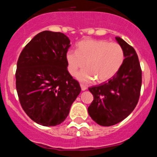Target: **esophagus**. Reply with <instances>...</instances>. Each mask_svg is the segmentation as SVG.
Returning <instances> with one entry per match:
<instances>
[{
	"mask_svg": "<svg viewBox=\"0 0 157 157\" xmlns=\"http://www.w3.org/2000/svg\"><path fill=\"white\" fill-rule=\"evenodd\" d=\"M80 87H81L82 91H85V90H86V89H87V87L85 85H83V84H80Z\"/></svg>",
	"mask_w": 157,
	"mask_h": 157,
	"instance_id": "esophagus-1",
	"label": "esophagus"
}]
</instances>
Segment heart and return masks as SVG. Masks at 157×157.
<instances>
[{"label": "heart", "mask_w": 157, "mask_h": 157, "mask_svg": "<svg viewBox=\"0 0 157 157\" xmlns=\"http://www.w3.org/2000/svg\"><path fill=\"white\" fill-rule=\"evenodd\" d=\"M68 71L72 76L85 65L87 68L77 75L80 82L95 80L104 82L118 73L124 61V52L120 44L104 39H86L77 44V51L66 53Z\"/></svg>", "instance_id": "obj_1"}]
</instances>
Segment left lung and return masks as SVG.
Segmentation results:
<instances>
[{"label": "left lung", "mask_w": 157, "mask_h": 157, "mask_svg": "<svg viewBox=\"0 0 157 157\" xmlns=\"http://www.w3.org/2000/svg\"><path fill=\"white\" fill-rule=\"evenodd\" d=\"M115 39L124 52L121 68L107 82L89 88L94 100L88 113L101 126L115 125L126 118L137 105L142 86V70L136 52L121 38Z\"/></svg>", "instance_id": "1"}]
</instances>
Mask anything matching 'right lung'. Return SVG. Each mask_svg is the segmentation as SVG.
Masks as SVG:
<instances>
[{
    "instance_id": "right-lung-1",
    "label": "right lung",
    "mask_w": 157,
    "mask_h": 157,
    "mask_svg": "<svg viewBox=\"0 0 157 157\" xmlns=\"http://www.w3.org/2000/svg\"><path fill=\"white\" fill-rule=\"evenodd\" d=\"M70 42L62 33L42 31L25 46L17 63L21 105L31 119L42 126L64 121L81 91L67 69Z\"/></svg>"
}]
</instances>
